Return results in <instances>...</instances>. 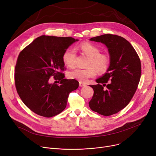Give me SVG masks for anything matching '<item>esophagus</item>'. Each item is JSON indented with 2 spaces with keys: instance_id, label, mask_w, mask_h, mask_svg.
I'll return each instance as SVG.
<instances>
[{
  "instance_id": "obj_1",
  "label": "esophagus",
  "mask_w": 156,
  "mask_h": 156,
  "mask_svg": "<svg viewBox=\"0 0 156 156\" xmlns=\"http://www.w3.org/2000/svg\"><path fill=\"white\" fill-rule=\"evenodd\" d=\"M79 85H80V87H85L87 85L84 82H81V81H80V82H79Z\"/></svg>"
}]
</instances>
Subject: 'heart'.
<instances>
[{
    "mask_svg": "<svg viewBox=\"0 0 156 156\" xmlns=\"http://www.w3.org/2000/svg\"><path fill=\"white\" fill-rule=\"evenodd\" d=\"M78 48L90 57L87 64L88 67L73 69L68 73L69 78L85 81L88 78L94 76L96 72L102 75L109 70L111 66L110 57L107 54L100 53L101 50L97 46L89 42H83L78 46ZM76 58L75 51L70 48L66 49L62 56L64 63L71 68L75 65Z\"/></svg>",
    "mask_w": 156,
    "mask_h": 156,
    "instance_id": "1",
    "label": "heart"
}]
</instances>
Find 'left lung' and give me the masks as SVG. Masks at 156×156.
<instances>
[{
	"mask_svg": "<svg viewBox=\"0 0 156 156\" xmlns=\"http://www.w3.org/2000/svg\"><path fill=\"white\" fill-rule=\"evenodd\" d=\"M108 48L111 66L97 84L90 85L94 95L88 102L93 111L108 116L124 109L132 100L140 80V57L131 44L123 37L105 34L90 38Z\"/></svg>",
	"mask_w": 156,
	"mask_h": 156,
	"instance_id": "1",
	"label": "left lung"
}]
</instances>
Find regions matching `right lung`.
<instances>
[{
	"mask_svg": "<svg viewBox=\"0 0 156 156\" xmlns=\"http://www.w3.org/2000/svg\"><path fill=\"white\" fill-rule=\"evenodd\" d=\"M78 40L72 37L42 35L20 52L14 69L16 90L23 102L39 116L51 118L61 113L69 94L78 81L65 79L62 54ZM53 76L59 84L48 83Z\"/></svg>",
	"mask_w": 156,
	"mask_h": 156,
	"instance_id": "right-lung-1",
	"label": "right lung"
}]
</instances>
